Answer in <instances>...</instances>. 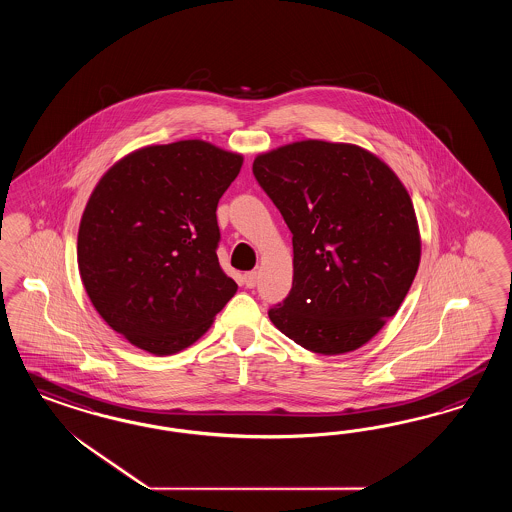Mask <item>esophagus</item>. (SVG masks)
Masks as SVG:
<instances>
[{
	"mask_svg": "<svg viewBox=\"0 0 512 512\" xmlns=\"http://www.w3.org/2000/svg\"><path fill=\"white\" fill-rule=\"evenodd\" d=\"M244 281H246V287H249V289H253L255 285H257V281H259V272H248L246 276H244Z\"/></svg>",
	"mask_w": 512,
	"mask_h": 512,
	"instance_id": "1",
	"label": "esophagus"
}]
</instances>
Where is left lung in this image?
<instances>
[{
  "label": "left lung",
  "instance_id": "1",
  "mask_svg": "<svg viewBox=\"0 0 512 512\" xmlns=\"http://www.w3.org/2000/svg\"><path fill=\"white\" fill-rule=\"evenodd\" d=\"M253 174L293 233V289L270 321L313 353L355 351L402 306L419 270L407 189L368 150L325 140L257 155Z\"/></svg>",
  "mask_w": 512,
  "mask_h": 512
}]
</instances>
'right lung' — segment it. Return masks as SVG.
I'll use <instances>...</instances> for the list:
<instances>
[{
  "instance_id": "1",
  "label": "right lung",
  "mask_w": 512,
  "mask_h": 512,
  "mask_svg": "<svg viewBox=\"0 0 512 512\" xmlns=\"http://www.w3.org/2000/svg\"><path fill=\"white\" fill-rule=\"evenodd\" d=\"M244 157L204 140L125 155L80 219V278L105 323L152 355L201 338L238 285L217 261V202Z\"/></svg>"
}]
</instances>
